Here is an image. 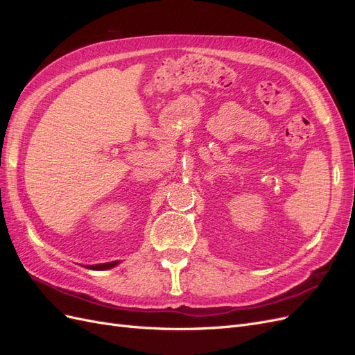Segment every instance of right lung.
<instances>
[{
  "mask_svg": "<svg viewBox=\"0 0 355 355\" xmlns=\"http://www.w3.org/2000/svg\"><path fill=\"white\" fill-rule=\"evenodd\" d=\"M120 262L114 261V262H108V263H98V265H89L87 268L90 270H96V271H102V270H110V268H114L115 265H118Z\"/></svg>",
  "mask_w": 355,
  "mask_h": 355,
  "instance_id": "right-lung-1",
  "label": "right lung"
}]
</instances>
